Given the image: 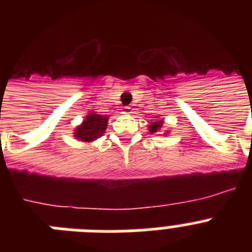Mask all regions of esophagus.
<instances>
[{"label": "esophagus", "mask_w": 252, "mask_h": 252, "mask_svg": "<svg viewBox=\"0 0 252 252\" xmlns=\"http://www.w3.org/2000/svg\"><path fill=\"white\" fill-rule=\"evenodd\" d=\"M131 107L130 106H126V107H124V113H132L131 112Z\"/></svg>", "instance_id": "34e87169"}]
</instances>
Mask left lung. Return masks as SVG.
I'll list each match as a JSON object with an SVG mask.
<instances>
[{
  "mask_svg": "<svg viewBox=\"0 0 252 252\" xmlns=\"http://www.w3.org/2000/svg\"><path fill=\"white\" fill-rule=\"evenodd\" d=\"M161 127H162V120L161 121H155V122H153L151 125H149V131H150L151 133L159 132V130Z\"/></svg>",
  "mask_w": 252,
  "mask_h": 252,
  "instance_id": "obj_1",
  "label": "left lung"
}]
</instances>
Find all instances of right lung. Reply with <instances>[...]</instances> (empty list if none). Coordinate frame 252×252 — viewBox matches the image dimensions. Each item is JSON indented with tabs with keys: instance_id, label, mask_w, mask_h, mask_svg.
Returning a JSON list of instances; mask_svg holds the SVG:
<instances>
[{
	"instance_id": "right-lung-1",
	"label": "right lung",
	"mask_w": 252,
	"mask_h": 252,
	"mask_svg": "<svg viewBox=\"0 0 252 252\" xmlns=\"http://www.w3.org/2000/svg\"><path fill=\"white\" fill-rule=\"evenodd\" d=\"M107 122H108L107 116L91 112L82 122V125H79L74 130L75 139L84 142L94 141L103 135L107 128Z\"/></svg>"
}]
</instances>
